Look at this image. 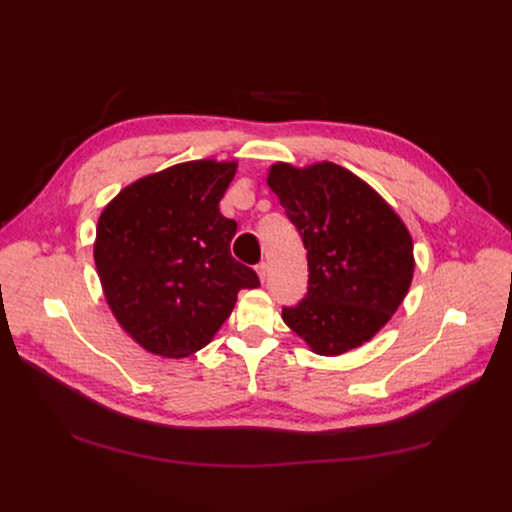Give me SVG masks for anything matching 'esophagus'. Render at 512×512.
<instances>
[{"label": "esophagus", "mask_w": 512, "mask_h": 512, "mask_svg": "<svg viewBox=\"0 0 512 512\" xmlns=\"http://www.w3.org/2000/svg\"><path fill=\"white\" fill-rule=\"evenodd\" d=\"M267 273H269V271H267V263L261 261V263L257 265V275H259V279L265 281V279H267Z\"/></svg>", "instance_id": "obj_1"}]
</instances>
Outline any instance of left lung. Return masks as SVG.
Returning <instances> with one entry per match:
<instances>
[{
    "mask_svg": "<svg viewBox=\"0 0 512 512\" xmlns=\"http://www.w3.org/2000/svg\"><path fill=\"white\" fill-rule=\"evenodd\" d=\"M308 251V294L283 322L322 356L369 342L413 277V241L395 210L352 172L277 162L267 176Z\"/></svg>",
    "mask_w": 512,
    "mask_h": 512,
    "instance_id": "obj_1",
    "label": "left lung"
}]
</instances>
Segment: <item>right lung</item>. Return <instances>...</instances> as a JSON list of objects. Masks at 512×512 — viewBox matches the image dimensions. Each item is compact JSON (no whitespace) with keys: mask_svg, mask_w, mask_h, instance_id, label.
Here are the masks:
<instances>
[{"mask_svg":"<svg viewBox=\"0 0 512 512\" xmlns=\"http://www.w3.org/2000/svg\"><path fill=\"white\" fill-rule=\"evenodd\" d=\"M237 162L196 160L123 188L101 212L95 265L121 328L148 352L182 358L231 316L257 273L231 255L237 233L218 202Z\"/></svg>","mask_w":512,"mask_h":512,"instance_id":"obj_1","label":"right lung"}]
</instances>
